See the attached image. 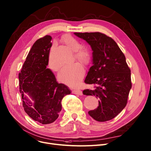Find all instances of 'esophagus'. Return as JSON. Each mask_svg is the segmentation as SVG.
<instances>
[{"label":"esophagus","mask_w":151,"mask_h":151,"mask_svg":"<svg viewBox=\"0 0 151 151\" xmlns=\"http://www.w3.org/2000/svg\"><path fill=\"white\" fill-rule=\"evenodd\" d=\"M73 93L74 94H76V95H79V96H81V95H83V92L81 89H73V91H72Z\"/></svg>","instance_id":"34e87169"}]
</instances>
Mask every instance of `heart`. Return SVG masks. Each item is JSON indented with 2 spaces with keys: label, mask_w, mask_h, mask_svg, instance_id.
I'll use <instances>...</instances> for the list:
<instances>
[{
  "label": "heart",
  "mask_w": 151,
  "mask_h": 151,
  "mask_svg": "<svg viewBox=\"0 0 151 151\" xmlns=\"http://www.w3.org/2000/svg\"><path fill=\"white\" fill-rule=\"evenodd\" d=\"M62 42L73 52L74 58L84 65L88 64L91 60L89 50L85 47H80V44L77 40L70 35H65L62 38ZM50 68L54 71H58L61 65L55 63L50 54L48 59ZM85 73L83 67L78 62H75L63 67L59 75L60 80L69 86H76L79 84Z\"/></svg>",
  "instance_id": "heart-1"
}]
</instances>
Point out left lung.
Listing matches in <instances>:
<instances>
[{
    "mask_svg": "<svg viewBox=\"0 0 151 151\" xmlns=\"http://www.w3.org/2000/svg\"><path fill=\"white\" fill-rule=\"evenodd\" d=\"M74 34L88 42L93 51V65L84 82L93 88L84 90L83 93L96 96L99 100L97 108L88 113L97 121H109L119 114L127 103L132 88L130 69L113 38L100 32Z\"/></svg>",
    "mask_w": 151,
    "mask_h": 151,
    "instance_id": "1",
    "label": "left lung"
}]
</instances>
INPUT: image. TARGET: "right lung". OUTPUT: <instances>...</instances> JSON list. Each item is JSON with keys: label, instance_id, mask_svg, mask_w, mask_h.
<instances>
[{"label": "right lung", "instance_id": "right-lung-1", "mask_svg": "<svg viewBox=\"0 0 151 151\" xmlns=\"http://www.w3.org/2000/svg\"><path fill=\"white\" fill-rule=\"evenodd\" d=\"M51 37L46 35L34 43L19 73V92L25 112L42 124L52 123L62 109L63 97L71 93L65 84L58 83L54 73L46 67L52 46ZM27 93L34 104L24 96Z\"/></svg>", "mask_w": 151, "mask_h": 151}]
</instances>
